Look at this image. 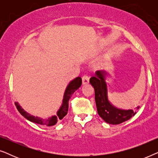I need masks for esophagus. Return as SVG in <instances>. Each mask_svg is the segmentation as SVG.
<instances>
[{"label":"esophagus","mask_w":158,"mask_h":158,"mask_svg":"<svg viewBox=\"0 0 158 158\" xmlns=\"http://www.w3.org/2000/svg\"><path fill=\"white\" fill-rule=\"evenodd\" d=\"M82 83H83V85H85L89 83V77H88V75H84L83 77H82Z\"/></svg>","instance_id":"esophagus-1"}]
</instances>
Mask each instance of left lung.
Here are the masks:
<instances>
[{
	"label": "left lung",
	"mask_w": 158,
	"mask_h": 158,
	"mask_svg": "<svg viewBox=\"0 0 158 158\" xmlns=\"http://www.w3.org/2000/svg\"><path fill=\"white\" fill-rule=\"evenodd\" d=\"M106 71H98L96 76L90 79V83L95 90V101L98 115L110 124H119L135 115L132 109L123 110L114 106L108 99L107 85L105 81ZM137 107V109H139Z\"/></svg>",
	"instance_id": "left-lung-1"
}]
</instances>
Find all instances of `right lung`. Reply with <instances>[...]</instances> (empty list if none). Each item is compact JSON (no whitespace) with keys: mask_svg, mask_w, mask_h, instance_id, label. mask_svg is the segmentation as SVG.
<instances>
[{"mask_svg":"<svg viewBox=\"0 0 158 158\" xmlns=\"http://www.w3.org/2000/svg\"><path fill=\"white\" fill-rule=\"evenodd\" d=\"M82 84V79L81 77H77L74 80H73L72 81H70V83L68 84L67 86L65 91H64V96H63V100H62V106H60V109L58 110L57 115L52 116V117H49L47 119H43L42 118L37 117V116H34L27 113V111H25L20 106H19L18 102H15V105L18 109L21 115L28 119L30 122L36 123V124H40V125H44V126H53L57 124V122L62 120L64 116H66V114H68V106H69V100L72 96L75 90H77L78 88L81 87Z\"/></svg>","mask_w":158,"mask_h":158,"instance_id":"obj_1","label":"right lung"}]
</instances>
